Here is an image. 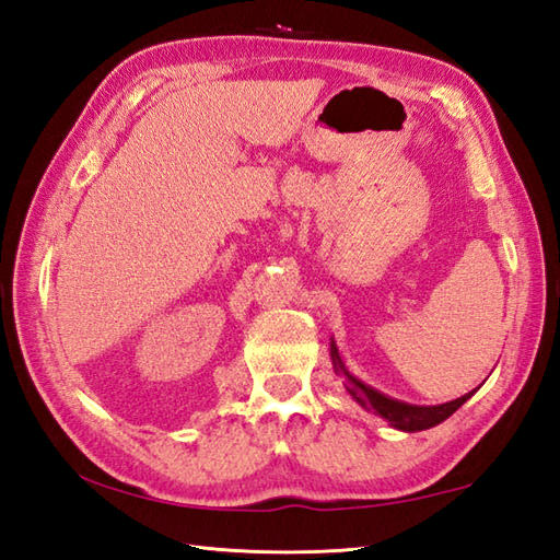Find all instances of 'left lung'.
I'll use <instances>...</instances> for the list:
<instances>
[{
	"label": "left lung",
	"mask_w": 560,
	"mask_h": 560,
	"mask_svg": "<svg viewBox=\"0 0 560 560\" xmlns=\"http://www.w3.org/2000/svg\"><path fill=\"white\" fill-rule=\"evenodd\" d=\"M330 359H332V369L335 374L342 376V385L347 388V393H350L354 400L362 405L364 409H369V412H374L383 419H388V424L393 429H400V431H424V429H431L441 424V421L448 419L457 407H463L471 393L457 397V400H451V402H443V405H433V407H421V405H407V402H400V400H393V397L383 395L378 390L371 388V385L362 383L359 378H354L350 371H347V366L342 364V357L338 352V347H335V340H330Z\"/></svg>",
	"instance_id": "1"
}]
</instances>
